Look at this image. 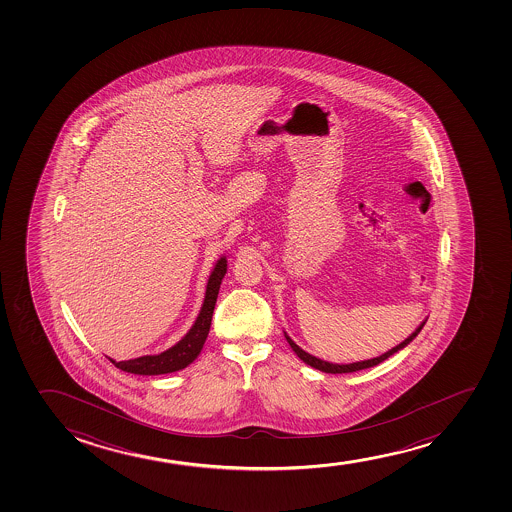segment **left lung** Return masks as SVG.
<instances>
[{
	"instance_id": "1",
	"label": "left lung",
	"mask_w": 512,
	"mask_h": 512,
	"mask_svg": "<svg viewBox=\"0 0 512 512\" xmlns=\"http://www.w3.org/2000/svg\"><path fill=\"white\" fill-rule=\"evenodd\" d=\"M423 324H425V321H423L420 326H418L417 329H415V333H412V335L408 336L405 341H401L400 345H396V347L391 348L389 352L382 353L381 357H376V359L371 360H362V362H353V364H329V362H324V360L316 359V357H312V355H309V353L304 352L302 348L299 347V345H295L294 341L290 340V336L285 333V338H287L288 345L292 347V350H294L295 353H297V357H299L300 360H304L307 365H311V367H314V369H318V371L328 372V374H345V372H357L362 371V369H369V367H374V365L381 364V362H384V360L389 359L393 353L398 352V350H401V348H405L410 341L415 338V336L420 333V329L423 328Z\"/></svg>"
}]
</instances>
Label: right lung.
<instances>
[{"instance_id": "add662e5", "label": "right lung", "mask_w": 512, "mask_h": 512, "mask_svg": "<svg viewBox=\"0 0 512 512\" xmlns=\"http://www.w3.org/2000/svg\"><path fill=\"white\" fill-rule=\"evenodd\" d=\"M225 273H227V259L220 258L213 268L212 275L208 278L205 302L201 306L200 314L194 321L193 328L189 329L183 340L177 341L174 347L159 353V355H143L138 359L124 360V362H114L109 359L112 364L121 371L140 374V376H159V374H169V372L181 371L184 367H188L200 355L201 348L205 345L206 336L212 326L218 288H220Z\"/></svg>"}]
</instances>
